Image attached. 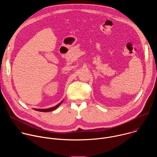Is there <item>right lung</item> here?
<instances>
[{
	"mask_svg": "<svg viewBox=\"0 0 157 157\" xmlns=\"http://www.w3.org/2000/svg\"><path fill=\"white\" fill-rule=\"evenodd\" d=\"M63 101H61L60 103H59L58 105H56V106H54L53 107H51V108H49V109H35V110H38V111H40V112H44V113H47V112H50V111H52L55 109H56L58 106L60 105V104L62 103Z\"/></svg>",
	"mask_w": 157,
	"mask_h": 157,
	"instance_id": "add662e5",
	"label": "right lung"
}]
</instances>
